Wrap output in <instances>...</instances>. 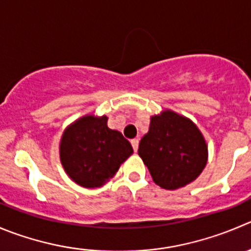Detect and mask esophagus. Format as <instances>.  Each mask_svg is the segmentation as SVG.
Instances as JSON below:
<instances>
[{
    "mask_svg": "<svg viewBox=\"0 0 251 251\" xmlns=\"http://www.w3.org/2000/svg\"><path fill=\"white\" fill-rule=\"evenodd\" d=\"M130 143H132V147L133 149H134V151H137L138 147H139V139H138V138H134V139L130 140Z\"/></svg>",
    "mask_w": 251,
    "mask_h": 251,
    "instance_id": "esophagus-1",
    "label": "esophagus"
}]
</instances>
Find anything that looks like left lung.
<instances>
[{
  "instance_id": "left-lung-1",
  "label": "left lung",
  "mask_w": 251,
  "mask_h": 251,
  "mask_svg": "<svg viewBox=\"0 0 251 251\" xmlns=\"http://www.w3.org/2000/svg\"><path fill=\"white\" fill-rule=\"evenodd\" d=\"M138 154L157 186L177 190L201 175L208 160V145L190 118L166 108L150 117Z\"/></svg>"
}]
</instances>
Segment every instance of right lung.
Instances as JSON below:
<instances>
[{"instance_id":"add662e5","label":"right lung","mask_w":251,"mask_h":251,"mask_svg":"<svg viewBox=\"0 0 251 251\" xmlns=\"http://www.w3.org/2000/svg\"><path fill=\"white\" fill-rule=\"evenodd\" d=\"M108 117L87 113L69 124L59 144L60 163L69 177L85 188L106 185L133 154L121 132L108 128Z\"/></svg>"}]
</instances>
